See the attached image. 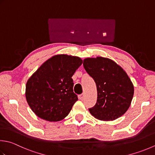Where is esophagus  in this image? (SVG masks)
<instances>
[{
    "instance_id": "esophagus-1",
    "label": "esophagus",
    "mask_w": 155,
    "mask_h": 155,
    "mask_svg": "<svg viewBox=\"0 0 155 155\" xmlns=\"http://www.w3.org/2000/svg\"><path fill=\"white\" fill-rule=\"evenodd\" d=\"M84 97V95L83 93V94H81V95H78V99H81V100H83Z\"/></svg>"
}]
</instances>
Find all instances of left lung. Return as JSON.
Wrapping results in <instances>:
<instances>
[{
	"label": "left lung",
	"instance_id": "obj_1",
	"mask_svg": "<svg viewBox=\"0 0 155 155\" xmlns=\"http://www.w3.org/2000/svg\"><path fill=\"white\" fill-rule=\"evenodd\" d=\"M83 66L97 90V103L89 109L91 114L104 121L123 116L134 95V86L126 72L113 60L103 57L84 59Z\"/></svg>",
	"mask_w": 155,
	"mask_h": 155
}]
</instances>
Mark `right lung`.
<instances>
[{"mask_svg":"<svg viewBox=\"0 0 155 155\" xmlns=\"http://www.w3.org/2000/svg\"><path fill=\"white\" fill-rule=\"evenodd\" d=\"M77 56L56 55L45 62L26 84L30 108L41 119L58 122L68 115L78 100L72 77L82 64Z\"/></svg>","mask_w":155,"mask_h":155,"instance_id":"add662e5","label":"right lung"}]
</instances>
